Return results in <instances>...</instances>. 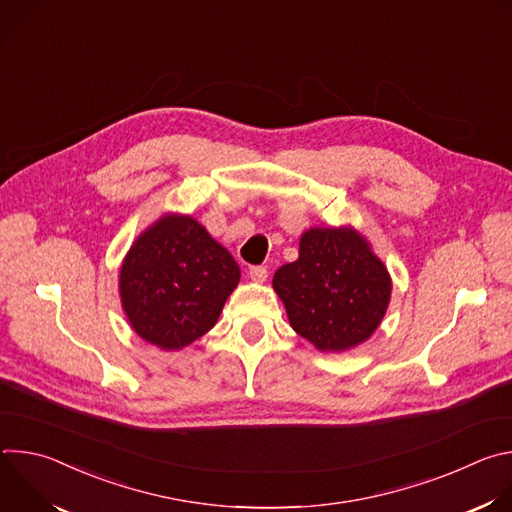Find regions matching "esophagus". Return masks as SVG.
Here are the masks:
<instances>
[{"instance_id": "1", "label": "esophagus", "mask_w": 512, "mask_h": 512, "mask_svg": "<svg viewBox=\"0 0 512 512\" xmlns=\"http://www.w3.org/2000/svg\"><path fill=\"white\" fill-rule=\"evenodd\" d=\"M249 275H251L253 281L263 283V281L267 279V267H263V265H253V267H249Z\"/></svg>"}]
</instances>
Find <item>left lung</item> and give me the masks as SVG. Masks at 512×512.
Wrapping results in <instances>:
<instances>
[{"instance_id":"1","label":"left lung","mask_w":512,"mask_h":512,"mask_svg":"<svg viewBox=\"0 0 512 512\" xmlns=\"http://www.w3.org/2000/svg\"><path fill=\"white\" fill-rule=\"evenodd\" d=\"M289 324L320 350H346L381 324L391 298L385 265L350 229H310L300 259L275 271Z\"/></svg>"}]
</instances>
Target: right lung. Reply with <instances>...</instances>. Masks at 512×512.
Instances as JSON below:
<instances>
[{
  "label": "right lung",
  "mask_w": 512,
  "mask_h": 512,
  "mask_svg": "<svg viewBox=\"0 0 512 512\" xmlns=\"http://www.w3.org/2000/svg\"><path fill=\"white\" fill-rule=\"evenodd\" d=\"M239 265L190 216L162 218L131 247L121 267V302L133 330L176 350L218 320L239 283Z\"/></svg>",
  "instance_id": "obj_1"
}]
</instances>
